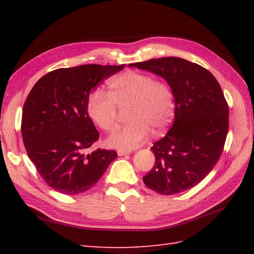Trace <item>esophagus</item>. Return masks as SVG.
<instances>
[{
  "label": "esophagus",
  "instance_id": "obj_1",
  "mask_svg": "<svg viewBox=\"0 0 254 254\" xmlns=\"http://www.w3.org/2000/svg\"><path fill=\"white\" fill-rule=\"evenodd\" d=\"M131 152V150H124V149H119L118 150V155L119 156H125V155H129Z\"/></svg>",
  "mask_w": 254,
  "mask_h": 254
}]
</instances>
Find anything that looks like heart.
I'll list each match as a JSON object with an SVG mask.
<instances>
[{
  "label": "heart",
  "instance_id": "1",
  "mask_svg": "<svg viewBox=\"0 0 254 254\" xmlns=\"http://www.w3.org/2000/svg\"><path fill=\"white\" fill-rule=\"evenodd\" d=\"M127 107L130 122L107 139L111 147L135 148L148 139L152 130L163 132L175 117L174 92L165 80L153 78L149 73L127 71L111 79L110 93L96 90L87 103L89 117L105 131L118 127L119 108Z\"/></svg>",
  "mask_w": 254,
  "mask_h": 254
}]
</instances>
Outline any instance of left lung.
I'll list each match as a JSON object with an SVG mask.
<instances>
[{"label":"left lung","instance_id":"left-lung-1","mask_svg":"<svg viewBox=\"0 0 254 254\" xmlns=\"http://www.w3.org/2000/svg\"><path fill=\"white\" fill-rule=\"evenodd\" d=\"M155 73L170 84L175 122L150 148L156 157L145 186L161 195L188 190L203 180L219 160L229 130V107L218 81L206 68L178 57L129 64Z\"/></svg>","mask_w":254,"mask_h":254}]
</instances>
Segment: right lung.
Returning a JSON list of instances; mask_svg holds the SVG:
<instances>
[{
    "label": "right lung",
    "instance_id": "add662e5",
    "mask_svg": "<svg viewBox=\"0 0 254 254\" xmlns=\"http://www.w3.org/2000/svg\"><path fill=\"white\" fill-rule=\"evenodd\" d=\"M125 64H84L52 71L38 80L23 106L21 131L28 158L44 182L59 193L78 195L93 188L118 157L98 148L90 119V93Z\"/></svg>",
    "mask_w": 254,
    "mask_h": 254
}]
</instances>
